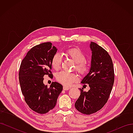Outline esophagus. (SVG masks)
Listing matches in <instances>:
<instances>
[{"instance_id":"obj_1","label":"esophagus","mask_w":133,"mask_h":133,"mask_svg":"<svg viewBox=\"0 0 133 133\" xmlns=\"http://www.w3.org/2000/svg\"><path fill=\"white\" fill-rule=\"evenodd\" d=\"M69 89H70V88H69V87H67L66 86H64L63 87V89L64 90H69Z\"/></svg>"}]
</instances>
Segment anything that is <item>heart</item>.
Segmentation results:
<instances>
[{
  "label": "heart",
  "mask_w": 133,
  "mask_h": 133,
  "mask_svg": "<svg viewBox=\"0 0 133 133\" xmlns=\"http://www.w3.org/2000/svg\"><path fill=\"white\" fill-rule=\"evenodd\" d=\"M64 54L66 57L71 59L75 63V69L79 73L85 75L88 73L90 69V65L85 61L86 56L84 52L79 48L73 47L68 48L64 50ZM62 57L59 54H54L51 59V65L55 70H59L62 64ZM57 81L63 85L69 87L72 84L77 82L78 75L74 73H68L61 71L56 76Z\"/></svg>",
  "instance_id": "obj_1"
}]
</instances>
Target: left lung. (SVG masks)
I'll return each mask as SVG.
<instances>
[{
	"label": "left lung",
	"instance_id": "1",
	"mask_svg": "<svg viewBox=\"0 0 133 133\" xmlns=\"http://www.w3.org/2000/svg\"><path fill=\"white\" fill-rule=\"evenodd\" d=\"M92 58L90 71L82 83L90 87L88 92L79 89L80 95L75 103V108L86 115L96 112L108 102L114 82V70L109 53L97 44L91 42Z\"/></svg>",
	"mask_w": 133,
	"mask_h": 133
}]
</instances>
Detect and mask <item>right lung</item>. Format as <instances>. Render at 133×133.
Wrapping results in <instances>:
<instances>
[{
	"label": "right lung",
	"instance_id": "1",
	"mask_svg": "<svg viewBox=\"0 0 133 133\" xmlns=\"http://www.w3.org/2000/svg\"><path fill=\"white\" fill-rule=\"evenodd\" d=\"M57 49L50 42L43 43L31 48L21 62L19 80L22 94L28 105L39 114L53 109L63 90V86L53 82L49 88L43 83L44 76L53 77L51 59Z\"/></svg>",
	"mask_w": 133,
	"mask_h": 133
}]
</instances>
